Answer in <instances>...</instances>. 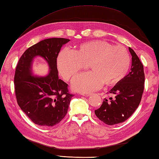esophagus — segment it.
<instances>
[{
    "label": "esophagus",
    "instance_id": "obj_1",
    "mask_svg": "<svg viewBox=\"0 0 159 159\" xmlns=\"http://www.w3.org/2000/svg\"><path fill=\"white\" fill-rule=\"evenodd\" d=\"M81 94L82 96H90L91 95V93H80Z\"/></svg>",
    "mask_w": 159,
    "mask_h": 159
}]
</instances>
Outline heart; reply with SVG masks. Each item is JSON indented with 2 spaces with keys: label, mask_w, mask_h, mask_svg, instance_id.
<instances>
[{
  "label": "heart",
  "mask_w": 159,
  "mask_h": 159,
  "mask_svg": "<svg viewBox=\"0 0 159 159\" xmlns=\"http://www.w3.org/2000/svg\"><path fill=\"white\" fill-rule=\"evenodd\" d=\"M88 64L89 72L80 74L72 83L74 90L90 92L104 84L113 86L126 75L130 57L126 48L104 40L84 42L74 51L63 50L57 58L59 72L66 80H72Z\"/></svg>",
  "instance_id": "b5f03b06"
}]
</instances>
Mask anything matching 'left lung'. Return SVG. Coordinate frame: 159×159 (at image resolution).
<instances>
[{
	"label": "left lung",
	"instance_id": "8db88e82",
	"mask_svg": "<svg viewBox=\"0 0 159 159\" xmlns=\"http://www.w3.org/2000/svg\"><path fill=\"white\" fill-rule=\"evenodd\" d=\"M132 56L131 71L110 90L115 98H104L102 105L95 110L100 120L108 125L124 122L139 107L143 93V66L134 50L128 47Z\"/></svg>",
	"mask_w": 159,
	"mask_h": 159
}]
</instances>
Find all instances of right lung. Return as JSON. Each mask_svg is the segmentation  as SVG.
Instances as JSON below:
<instances>
[{
	"mask_svg": "<svg viewBox=\"0 0 159 159\" xmlns=\"http://www.w3.org/2000/svg\"><path fill=\"white\" fill-rule=\"evenodd\" d=\"M65 38H49L30 47L20 57L16 66L14 87L17 102L35 124L53 126L61 121L68 110L73 94L68 85L59 79L57 59ZM43 57L50 72L46 77L32 75L31 63L35 56Z\"/></svg>",
	"mask_w": 159,
	"mask_h": 159,
	"instance_id": "obj_1",
	"label": "right lung"
}]
</instances>
